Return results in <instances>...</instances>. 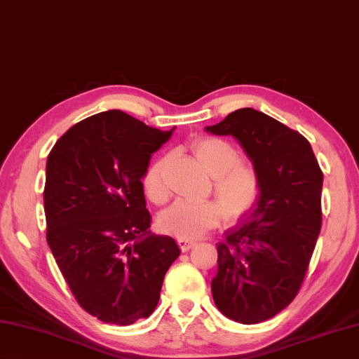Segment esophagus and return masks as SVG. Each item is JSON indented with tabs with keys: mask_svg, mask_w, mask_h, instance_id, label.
<instances>
[{
	"mask_svg": "<svg viewBox=\"0 0 359 359\" xmlns=\"http://www.w3.org/2000/svg\"><path fill=\"white\" fill-rule=\"evenodd\" d=\"M177 244H179V248H180L182 252H187V250H189L196 245V243L191 241V240H177Z\"/></svg>",
	"mask_w": 359,
	"mask_h": 359,
	"instance_id": "esophagus-1",
	"label": "esophagus"
}]
</instances>
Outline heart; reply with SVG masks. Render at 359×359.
Wrapping results in <instances>:
<instances>
[{
    "instance_id": "heart-1",
    "label": "heart",
    "mask_w": 359,
    "mask_h": 359,
    "mask_svg": "<svg viewBox=\"0 0 359 359\" xmlns=\"http://www.w3.org/2000/svg\"><path fill=\"white\" fill-rule=\"evenodd\" d=\"M194 156L213 175V189L217 201L191 203L179 201L158 217L160 230L177 240H196L207 230L219 226L224 216L240 221L254 210L263 194L259 171L241 158V152L217 137H203L193 143ZM168 157L157 158L143 175V191L154 203H163L170 196L165 180Z\"/></svg>"
}]
</instances>
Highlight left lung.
I'll use <instances>...</instances> for the list:
<instances>
[{
    "instance_id": "8db88e82",
    "label": "left lung",
    "mask_w": 359,
    "mask_h": 359,
    "mask_svg": "<svg viewBox=\"0 0 359 359\" xmlns=\"http://www.w3.org/2000/svg\"><path fill=\"white\" fill-rule=\"evenodd\" d=\"M241 143L263 180L258 205L217 243L215 304L240 324L271 319L304 283L322 226V174L308 140L269 115L245 107L208 126Z\"/></svg>"
}]
</instances>
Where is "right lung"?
<instances>
[{"label": "right lung", "mask_w": 359, "mask_h": 359, "mask_svg": "<svg viewBox=\"0 0 359 359\" xmlns=\"http://www.w3.org/2000/svg\"><path fill=\"white\" fill-rule=\"evenodd\" d=\"M124 114L82 119L46 161V241L76 302L105 324L149 318L180 250L152 235L142 179L171 137Z\"/></svg>", "instance_id": "add662e5"}]
</instances>
